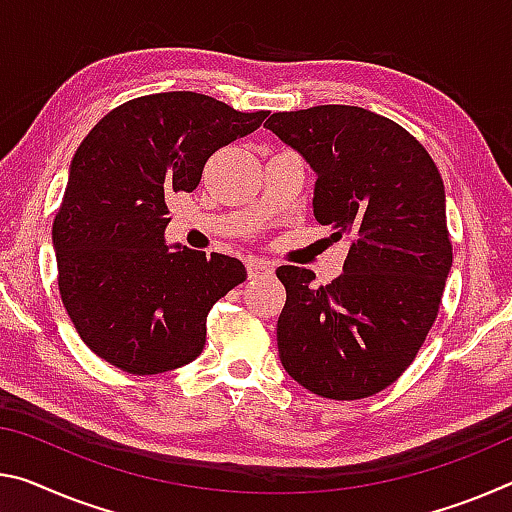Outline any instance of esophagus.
Wrapping results in <instances>:
<instances>
[{
	"mask_svg": "<svg viewBox=\"0 0 512 512\" xmlns=\"http://www.w3.org/2000/svg\"><path fill=\"white\" fill-rule=\"evenodd\" d=\"M246 269L250 278H262V275L273 273V266L269 262H262V259H248Z\"/></svg>",
	"mask_w": 512,
	"mask_h": 512,
	"instance_id": "obj_1",
	"label": "esophagus"
}]
</instances>
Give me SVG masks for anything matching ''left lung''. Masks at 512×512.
Instances as JSON below:
<instances>
[{
    "label": "left lung",
    "instance_id": "1",
    "mask_svg": "<svg viewBox=\"0 0 512 512\" xmlns=\"http://www.w3.org/2000/svg\"><path fill=\"white\" fill-rule=\"evenodd\" d=\"M264 127L316 175V221L348 239L326 287L303 266L275 271L280 362L314 394L364 399L410 367L440 310L453 259L442 177L415 136L360 107L273 113Z\"/></svg>",
    "mask_w": 512,
    "mask_h": 512
}]
</instances>
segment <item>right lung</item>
<instances>
[{
    "mask_svg": "<svg viewBox=\"0 0 512 512\" xmlns=\"http://www.w3.org/2000/svg\"><path fill=\"white\" fill-rule=\"evenodd\" d=\"M266 116L191 91L157 93L120 104L79 145L52 243L63 305L102 360L164 373L202 353L209 310L246 280V266L168 246L166 198L196 189L207 159Z\"/></svg>",
    "mask_w": 512,
    "mask_h": 512,
    "instance_id": "add662e5",
    "label": "right lung"
}]
</instances>
